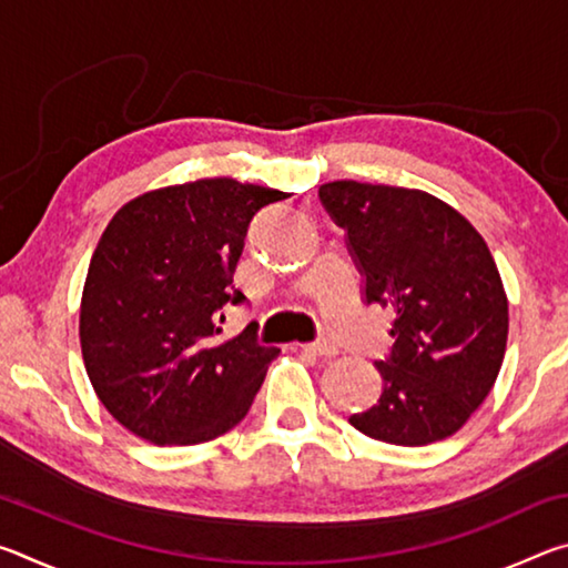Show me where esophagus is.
<instances>
[{
  "label": "esophagus",
  "instance_id": "obj_1",
  "mask_svg": "<svg viewBox=\"0 0 568 568\" xmlns=\"http://www.w3.org/2000/svg\"><path fill=\"white\" fill-rule=\"evenodd\" d=\"M301 351L307 355H318V358H335L338 355V348L333 343H305L301 345Z\"/></svg>",
  "mask_w": 568,
  "mask_h": 568
}]
</instances>
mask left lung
Instances as JSON below:
<instances>
[{
	"mask_svg": "<svg viewBox=\"0 0 568 568\" xmlns=\"http://www.w3.org/2000/svg\"><path fill=\"white\" fill-rule=\"evenodd\" d=\"M348 233L365 301L396 313L378 403L353 428L393 446L454 436L491 393L508 338V297L491 250L444 200L423 190L335 180L318 190Z\"/></svg>",
	"mask_w": 568,
	"mask_h": 568,
	"instance_id": "left-lung-1",
	"label": "left lung"
}]
</instances>
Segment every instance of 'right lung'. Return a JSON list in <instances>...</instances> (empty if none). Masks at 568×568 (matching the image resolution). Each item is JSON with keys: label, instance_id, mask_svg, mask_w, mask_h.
I'll list each match as a JSON object with an SVG mask.
<instances>
[{"label": "right lung", "instance_id": "add662e5", "mask_svg": "<svg viewBox=\"0 0 568 568\" xmlns=\"http://www.w3.org/2000/svg\"><path fill=\"white\" fill-rule=\"evenodd\" d=\"M291 192L205 178L142 192L94 247L80 303L84 368L102 406L158 446H195L235 428L277 348L253 325L220 338L247 225Z\"/></svg>", "mask_w": 568, "mask_h": 568}]
</instances>
